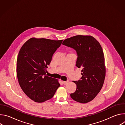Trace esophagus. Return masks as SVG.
Instances as JSON below:
<instances>
[{
  "label": "esophagus",
  "mask_w": 125,
  "mask_h": 125,
  "mask_svg": "<svg viewBox=\"0 0 125 125\" xmlns=\"http://www.w3.org/2000/svg\"><path fill=\"white\" fill-rule=\"evenodd\" d=\"M62 82H63L64 84H67L69 83V81H63Z\"/></svg>",
  "instance_id": "esophagus-1"
}]
</instances>
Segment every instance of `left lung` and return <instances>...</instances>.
<instances>
[{"label": "left lung", "instance_id": "8db88e82", "mask_svg": "<svg viewBox=\"0 0 125 125\" xmlns=\"http://www.w3.org/2000/svg\"><path fill=\"white\" fill-rule=\"evenodd\" d=\"M62 44L76 51L78 58L76 66L83 68L81 79L73 81L77 88L70 96L80 103L90 102L100 92L105 78L102 48L99 42L91 35H75L66 39Z\"/></svg>", "mask_w": 125, "mask_h": 125}]
</instances>
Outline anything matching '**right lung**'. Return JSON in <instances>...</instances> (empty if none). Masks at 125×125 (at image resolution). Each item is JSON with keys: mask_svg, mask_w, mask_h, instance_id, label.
I'll list each match as a JSON object with an SVG mask.
<instances>
[{"mask_svg": "<svg viewBox=\"0 0 125 125\" xmlns=\"http://www.w3.org/2000/svg\"><path fill=\"white\" fill-rule=\"evenodd\" d=\"M62 41L32 38L19 51L16 67L18 80L24 93L34 102L51 99L60 86L58 80L45 74L53 54Z\"/></svg>", "mask_w": 125, "mask_h": 125, "instance_id": "1", "label": "right lung"}]
</instances>
